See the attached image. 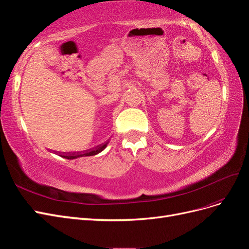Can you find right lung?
Returning a JSON list of instances; mask_svg holds the SVG:
<instances>
[{
	"label": "right lung",
	"mask_w": 249,
	"mask_h": 249,
	"mask_svg": "<svg viewBox=\"0 0 249 249\" xmlns=\"http://www.w3.org/2000/svg\"><path fill=\"white\" fill-rule=\"evenodd\" d=\"M109 143V140H107L106 142L102 143V144L97 145L93 148H90V149H87V150H83V152H73V153H62L60 154L59 156H61L62 158H65V159H69V160H72V159H77V158H80V157H89V156H94V155H97L100 154L101 152H103V150L107 147Z\"/></svg>",
	"instance_id": "obj_1"
}]
</instances>
